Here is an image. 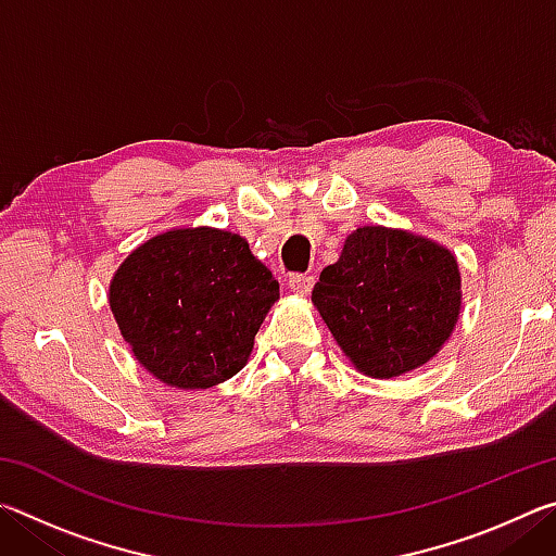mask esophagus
Segmentation results:
<instances>
[{
  "instance_id": "obj_1",
  "label": "esophagus",
  "mask_w": 556,
  "mask_h": 556,
  "mask_svg": "<svg viewBox=\"0 0 556 556\" xmlns=\"http://www.w3.org/2000/svg\"><path fill=\"white\" fill-rule=\"evenodd\" d=\"M287 285H289L291 291H294V294L306 296L308 291L314 289V277L312 275H291Z\"/></svg>"
}]
</instances>
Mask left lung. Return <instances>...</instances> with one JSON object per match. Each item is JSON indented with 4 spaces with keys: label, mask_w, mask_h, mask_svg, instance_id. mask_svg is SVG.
Masks as SVG:
<instances>
[{
    "label": "left lung",
    "mask_w": 556,
    "mask_h": 556,
    "mask_svg": "<svg viewBox=\"0 0 556 556\" xmlns=\"http://www.w3.org/2000/svg\"><path fill=\"white\" fill-rule=\"evenodd\" d=\"M312 301L357 372L392 380L427 365L454 333L458 262L425 235L363 225L321 271Z\"/></svg>",
    "instance_id": "1"
}]
</instances>
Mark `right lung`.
<instances>
[{"label": "right lung", "mask_w": 556, "mask_h": 556, "mask_svg": "<svg viewBox=\"0 0 556 556\" xmlns=\"http://www.w3.org/2000/svg\"><path fill=\"white\" fill-rule=\"evenodd\" d=\"M110 308L139 365L176 390H208L250 361L279 281L228 230L174 228L131 250Z\"/></svg>", "instance_id": "obj_1"}]
</instances>
